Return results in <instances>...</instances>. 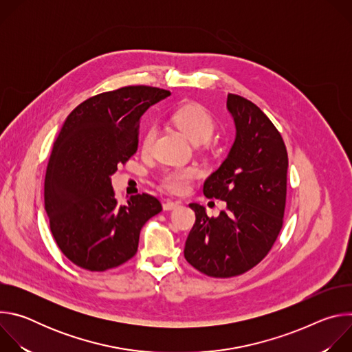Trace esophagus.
<instances>
[{"instance_id":"esophagus-1","label":"esophagus","mask_w":352,"mask_h":352,"mask_svg":"<svg viewBox=\"0 0 352 352\" xmlns=\"http://www.w3.org/2000/svg\"><path fill=\"white\" fill-rule=\"evenodd\" d=\"M178 206H181V202H174V200H166V202L163 204V209L164 210H174L177 209Z\"/></svg>"}]
</instances>
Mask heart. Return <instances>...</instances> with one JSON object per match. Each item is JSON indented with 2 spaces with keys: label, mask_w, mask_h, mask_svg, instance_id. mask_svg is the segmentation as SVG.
Listing matches in <instances>:
<instances>
[{
  "label": "heart",
  "mask_w": 352,
  "mask_h": 352,
  "mask_svg": "<svg viewBox=\"0 0 352 352\" xmlns=\"http://www.w3.org/2000/svg\"><path fill=\"white\" fill-rule=\"evenodd\" d=\"M174 124L193 142L205 143L210 140L216 129V121L212 114L199 104H186L173 114ZM156 139V128L150 126L143 136V147L148 148ZM199 175L196 167H177L166 170L162 175L163 185L175 193L184 192L190 181Z\"/></svg>",
  "instance_id": "b5f03b06"
}]
</instances>
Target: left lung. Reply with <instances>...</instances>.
Here are the masks:
<instances>
[{
	"label": "left lung",
	"mask_w": 352,
	"mask_h": 352,
	"mask_svg": "<svg viewBox=\"0 0 352 352\" xmlns=\"http://www.w3.org/2000/svg\"><path fill=\"white\" fill-rule=\"evenodd\" d=\"M235 140L230 153L204 185L206 197L227 202V210L209 217L197 204L196 221L185 242L189 265L210 277L227 278L255 267L272 249L280 230L287 196L288 155L284 140L252 102L227 96Z\"/></svg>",
	"instance_id": "left-lung-1"
}]
</instances>
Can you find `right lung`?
Here are the masks:
<instances>
[{"mask_svg": "<svg viewBox=\"0 0 352 352\" xmlns=\"http://www.w3.org/2000/svg\"><path fill=\"white\" fill-rule=\"evenodd\" d=\"M170 94L125 86L85 100L67 117L48 160L44 206L58 248L76 266L104 272L128 262L144 223L162 212L147 193L120 206L111 175L136 153L143 113Z\"/></svg>", "mask_w": 352, "mask_h": 352, "instance_id": "right-lung-1", "label": "right lung"}]
</instances>
